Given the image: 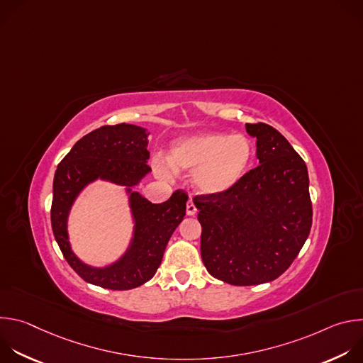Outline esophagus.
Here are the masks:
<instances>
[{
	"label": "esophagus",
	"mask_w": 363,
	"mask_h": 363,
	"mask_svg": "<svg viewBox=\"0 0 363 363\" xmlns=\"http://www.w3.org/2000/svg\"><path fill=\"white\" fill-rule=\"evenodd\" d=\"M195 214H196V206H195L194 201H192V199H189V201H188V203H186V216L194 217Z\"/></svg>",
	"instance_id": "obj_1"
}]
</instances>
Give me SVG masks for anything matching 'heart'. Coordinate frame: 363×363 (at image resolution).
I'll return each instance as SVG.
<instances>
[{"label": "heart", "mask_w": 363, "mask_h": 363, "mask_svg": "<svg viewBox=\"0 0 363 363\" xmlns=\"http://www.w3.org/2000/svg\"><path fill=\"white\" fill-rule=\"evenodd\" d=\"M254 146L244 135L199 132L175 139L169 147V164L158 160L155 167L164 178L174 172H192L196 192L218 196L234 189L245 177Z\"/></svg>", "instance_id": "obj_1"}]
</instances>
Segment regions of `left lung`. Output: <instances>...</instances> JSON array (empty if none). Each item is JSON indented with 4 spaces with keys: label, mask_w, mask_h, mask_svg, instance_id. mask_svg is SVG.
<instances>
[{
    "label": "left lung",
    "mask_w": 363,
    "mask_h": 363,
    "mask_svg": "<svg viewBox=\"0 0 363 363\" xmlns=\"http://www.w3.org/2000/svg\"><path fill=\"white\" fill-rule=\"evenodd\" d=\"M258 167L230 192L199 195L201 257L208 273L234 286L276 280L293 263L312 227L304 161L266 123H245Z\"/></svg>",
    "instance_id": "8db88e82"
}]
</instances>
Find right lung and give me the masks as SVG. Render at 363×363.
I'll use <instances>...</instances> for the list:
<instances>
[{"instance_id": "obj_1", "label": "right lung", "mask_w": 363, "mask_h": 363, "mask_svg": "<svg viewBox=\"0 0 363 363\" xmlns=\"http://www.w3.org/2000/svg\"><path fill=\"white\" fill-rule=\"evenodd\" d=\"M147 130L119 123L101 126L72 147L59 164L53 181L51 227L70 267L87 283L111 290H129L150 280L161 266L167 244L185 217L188 195L175 191L162 203H152L133 191L149 172ZM97 179L125 186L134 221L127 251L116 262L94 268L86 265L71 250L67 224L69 210L79 192Z\"/></svg>"}]
</instances>
